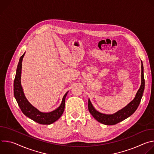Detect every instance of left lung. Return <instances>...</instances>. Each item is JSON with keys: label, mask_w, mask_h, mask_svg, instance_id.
<instances>
[{"label": "left lung", "mask_w": 154, "mask_h": 154, "mask_svg": "<svg viewBox=\"0 0 154 154\" xmlns=\"http://www.w3.org/2000/svg\"><path fill=\"white\" fill-rule=\"evenodd\" d=\"M143 64H141V85L135 99L123 109L113 115H105L96 111L88 99V109L92 116L99 122L105 125H115L125 119L132 115L138 107L144 90L145 81L144 78Z\"/></svg>", "instance_id": "8db88e82"}]
</instances>
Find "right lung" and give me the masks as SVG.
<instances>
[{"mask_svg":"<svg viewBox=\"0 0 154 154\" xmlns=\"http://www.w3.org/2000/svg\"><path fill=\"white\" fill-rule=\"evenodd\" d=\"M25 53L19 59L16 69V76L14 80V96L22 112L26 116L41 124H51L58 120L62 115L65 104V98L68 92L64 96L60 106L54 111L49 113H42L32 106L27 100L24 94L23 88L20 85V76L22 69V61Z\"/></svg>","mask_w":154,"mask_h":154,"instance_id":"1","label":"right lung"}]
</instances>
